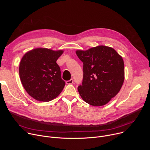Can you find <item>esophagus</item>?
Here are the masks:
<instances>
[{
  "mask_svg": "<svg viewBox=\"0 0 150 150\" xmlns=\"http://www.w3.org/2000/svg\"><path fill=\"white\" fill-rule=\"evenodd\" d=\"M73 82H74V80H73V79H71L70 80H69V81H67L66 82V83H67V84H72V83H73Z\"/></svg>",
  "mask_w": 150,
  "mask_h": 150,
  "instance_id": "34e87169",
  "label": "esophagus"
}]
</instances>
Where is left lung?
Wrapping results in <instances>:
<instances>
[{"label": "left lung", "instance_id": "1", "mask_svg": "<svg viewBox=\"0 0 150 150\" xmlns=\"http://www.w3.org/2000/svg\"><path fill=\"white\" fill-rule=\"evenodd\" d=\"M83 62V80L78 91L84 101L93 106L109 103L119 92L124 82V62L113 48L98 46L76 50Z\"/></svg>", "mask_w": 150, "mask_h": 150}]
</instances>
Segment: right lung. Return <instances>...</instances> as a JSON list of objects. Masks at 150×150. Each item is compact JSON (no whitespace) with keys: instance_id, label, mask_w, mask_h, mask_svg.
<instances>
[{"instance_id":"1","label":"right lung","mask_w":150,"mask_h":150,"mask_svg":"<svg viewBox=\"0 0 150 150\" xmlns=\"http://www.w3.org/2000/svg\"><path fill=\"white\" fill-rule=\"evenodd\" d=\"M63 50L36 48L27 52L21 59L19 73L27 93L39 101L47 102L57 97L65 82L56 60Z\"/></svg>"}]
</instances>
